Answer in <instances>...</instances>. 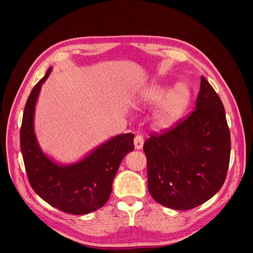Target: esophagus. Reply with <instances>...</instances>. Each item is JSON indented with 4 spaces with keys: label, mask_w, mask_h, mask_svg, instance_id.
I'll list each match as a JSON object with an SVG mask.
<instances>
[{
    "label": "esophagus",
    "mask_w": 253,
    "mask_h": 253,
    "mask_svg": "<svg viewBox=\"0 0 253 253\" xmlns=\"http://www.w3.org/2000/svg\"><path fill=\"white\" fill-rule=\"evenodd\" d=\"M143 143H144V140H143V137L142 136H139L138 135V136L135 137V140H133V144H135V148L137 150L142 149Z\"/></svg>",
    "instance_id": "obj_1"
}]
</instances>
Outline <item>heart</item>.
<instances>
[{
    "instance_id": "b5f03b06",
    "label": "heart",
    "mask_w": 253,
    "mask_h": 253,
    "mask_svg": "<svg viewBox=\"0 0 253 253\" xmlns=\"http://www.w3.org/2000/svg\"><path fill=\"white\" fill-rule=\"evenodd\" d=\"M139 100L143 104L158 105L153 115L154 125L159 128H169L180 120L189 106L191 93L184 84H178L169 88L163 84H152L144 89Z\"/></svg>"
}]
</instances>
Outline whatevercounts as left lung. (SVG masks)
Instances as JSON below:
<instances>
[{
    "mask_svg": "<svg viewBox=\"0 0 253 253\" xmlns=\"http://www.w3.org/2000/svg\"><path fill=\"white\" fill-rule=\"evenodd\" d=\"M148 189L162 206L185 211L221 189L230 157V133L221 99L201 77L196 110L184 122L146 140Z\"/></svg>",
    "mask_w": 253,
    "mask_h": 253,
    "instance_id": "left-lung-1",
    "label": "left lung"
}]
</instances>
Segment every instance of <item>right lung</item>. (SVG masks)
<instances>
[{
  "label": "right lung",
  "mask_w": 253,
  "mask_h": 253,
  "mask_svg": "<svg viewBox=\"0 0 253 253\" xmlns=\"http://www.w3.org/2000/svg\"><path fill=\"white\" fill-rule=\"evenodd\" d=\"M51 72L52 67L31 90L25 106L20 129L25 169L32 189L50 206L75 215L88 214L109 200L120 164L133 150V135L113 137L72 164H60L47 157L37 140L34 120L41 85Z\"/></svg>",
  "instance_id": "obj_1"
}]
</instances>
